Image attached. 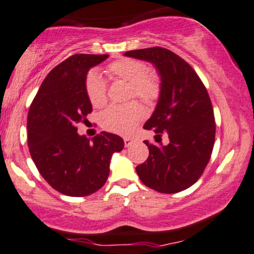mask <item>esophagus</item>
<instances>
[{"instance_id":"1","label":"esophagus","mask_w":254,"mask_h":254,"mask_svg":"<svg viewBox=\"0 0 254 254\" xmlns=\"http://www.w3.org/2000/svg\"><path fill=\"white\" fill-rule=\"evenodd\" d=\"M132 142H133V139L130 138V137H125V138H124V145L127 146V148L132 144Z\"/></svg>"}]
</instances>
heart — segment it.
<instances>
[{"mask_svg":"<svg viewBox=\"0 0 254 254\" xmlns=\"http://www.w3.org/2000/svg\"><path fill=\"white\" fill-rule=\"evenodd\" d=\"M108 72L114 78L130 84V97L139 98L146 104L154 103L161 93V81L156 74L148 72V67L136 59H121L110 64ZM85 92L96 108L106 103V85L97 72L91 71L85 78ZM144 111L138 103L111 105L104 110L99 122L103 129L119 135H129L142 121Z\"/></svg>","mask_w":254,"mask_h":254,"instance_id":"heart-1","label":"heart"}]
</instances>
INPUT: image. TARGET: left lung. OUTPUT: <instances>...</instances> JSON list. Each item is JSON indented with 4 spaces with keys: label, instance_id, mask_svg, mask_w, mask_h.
<instances>
[{
    "label": "left lung",
    "instance_id": "1",
    "mask_svg": "<svg viewBox=\"0 0 254 254\" xmlns=\"http://www.w3.org/2000/svg\"><path fill=\"white\" fill-rule=\"evenodd\" d=\"M125 57L152 64L161 79V93L144 129L167 132L169 143L145 144L149 157L136 167L146 187L164 194L193 186L208 164L215 140V121L208 92L196 72L172 51L162 47L129 51Z\"/></svg>",
    "mask_w": 254,
    "mask_h": 254
}]
</instances>
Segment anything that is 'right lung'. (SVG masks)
Masks as SVG:
<instances>
[{"instance_id":"add662e5","label":"right lung","mask_w":254,"mask_h":254,"mask_svg":"<svg viewBox=\"0 0 254 254\" xmlns=\"http://www.w3.org/2000/svg\"><path fill=\"white\" fill-rule=\"evenodd\" d=\"M108 54H75L54 67L42 81L27 119L30 156L52 188L67 196H87L105 185L110 162L124 140L103 132L92 140L77 124L92 111L85 78Z\"/></svg>"}]
</instances>
